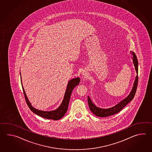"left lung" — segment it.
<instances>
[{
	"mask_svg": "<svg viewBox=\"0 0 152 152\" xmlns=\"http://www.w3.org/2000/svg\"><path fill=\"white\" fill-rule=\"evenodd\" d=\"M132 55L133 56L132 61H133L134 65L135 66L136 71L137 73V75L136 77L135 80L134 84V86L132 87V90L131 91L130 94H129V96L126 97V99L121 101L120 103L117 104L116 106L109 108V109H100V108L96 107V105H94V104L92 103L90 97H88L87 100H88V104L90 109L97 116L105 117L110 116L118 113L120 112V111L122 110L123 108L126 107L130 102H131L133 99L135 95L136 92L137 90L139 77H138V61H137V57L134 52H132Z\"/></svg>",
	"mask_w": 152,
	"mask_h": 152,
	"instance_id": "obj_1",
	"label": "left lung"
}]
</instances>
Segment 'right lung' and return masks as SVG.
<instances>
[{"instance_id":"add662e5","label":"right lung","mask_w":152,"mask_h":152,"mask_svg":"<svg viewBox=\"0 0 152 152\" xmlns=\"http://www.w3.org/2000/svg\"><path fill=\"white\" fill-rule=\"evenodd\" d=\"M79 82H80L79 77H76L75 79H71L68 82L67 87V89H66V92H65L64 98L62 102L61 105L58 107L57 109H56L54 111H40V110H37V109H36L35 108L32 107L30 103L29 102V100L28 99V98L26 96L25 91H24V88L23 87H22V88H23V94L24 95L26 103L27 104L28 106L29 107V109L31 110L34 113L39 115V116L43 117L45 118H47V119L58 120L61 118L62 117H63L65 115V113H66L67 109H68V104H69L70 98L71 96L72 92L74 89V88L79 84Z\"/></svg>"}]
</instances>
